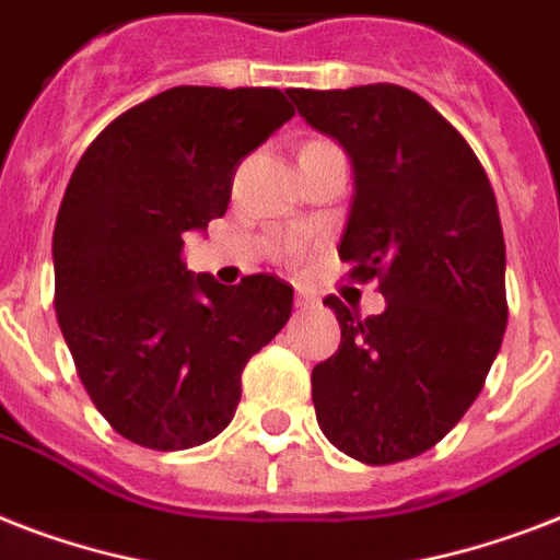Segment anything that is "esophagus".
Returning a JSON list of instances; mask_svg holds the SVG:
<instances>
[{"instance_id": "obj_1", "label": "esophagus", "mask_w": 560, "mask_h": 560, "mask_svg": "<svg viewBox=\"0 0 560 560\" xmlns=\"http://www.w3.org/2000/svg\"><path fill=\"white\" fill-rule=\"evenodd\" d=\"M293 302H296L299 311H305V307H314L316 305V296H311V293H305V290H299Z\"/></svg>"}]
</instances>
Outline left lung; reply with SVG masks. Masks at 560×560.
<instances>
[{
    "instance_id": "obj_1",
    "label": "left lung",
    "mask_w": 560,
    "mask_h": 560,
    "mask_svg": "<svg viewBox=\"0 0 560 560\" xmlns=\"http://www.w3.org/2000/svg\"><path fill=\"white\" fill-rule=\"evenodd\" d=\"M299 116L354 165L340 241L351 279H377L386 311L369 319L325 299L342 340L311 374L316 421L366 465L439 444L486 386L505 323V241L477 153L412 90H288Z\"/></svg>"
}]
</instances>
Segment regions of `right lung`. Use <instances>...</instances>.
Masks as SVG:
<instances>
[{
	"label": "right lung",
	"instance_id": "obj_1",
	"mask_svg": "<svg viewBox=\"0 0 560 560\" xmlns=\"http://www.w3.org/2000/svg\"><path fill=\"white\" fill-rule=\"evenodd\" d=\"M293 107L264 86H174L109 121L57 211L55 311L83 389L127 442L186 451L232 421L241 372L284 328L293 288L191 276L183 237L223 218L246 153Z\"/></svg>",
	"mask_w": 560,
	"mask_h": 560
}]
</instances>
